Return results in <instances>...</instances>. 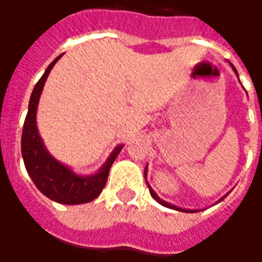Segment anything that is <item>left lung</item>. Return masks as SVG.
<instances>
[{"instance_id":"8db88e82","label":"left lung","mask_w":262,"mask_h":262,"mask_svg":"<svg viewBox=\"0 0 262 262\" xmlns=\"http://www.w3.org/2000/svg\"><path fill=\"white\" fill-rule=\"evenodd\" d=\"M229 64L231 66V69H233V71H234L237 75V70L234 69V66L231 64V63H229ZM237 77H238V75H237ZM146 177H147V165H146V168H144V178H146ZM147 187H148V191H150V195H151V196H153L154 199H156V201L160 203V205H163V206H165V208L174 209V210H180V212H185V213H195V212H199V210H201V209H184V208H180V206H176V205H172V203H170V202H165V201H163V199H161V198H160L157 193L154 192V189L150 187V184H148V182H147ZM226 196H227V193H226L225 196L220 198L219 202H222V201H223Z\"/></svg>"}]
</instances>
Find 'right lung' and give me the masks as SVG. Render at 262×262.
Segmentation results:
<instances>
[{
	"instance_id": "right-lung-1",
	"label": "right lung",
	"mask_w": 262,
	"mask_h": 262,
	"mask_svg": "<svg viewBox=\"0 0 262 262\" xmlns=\"http://www.w3.org/2000/svg\"><path fill=\"white\" fill-rule=\"evenodd\" d=\"M60 57L61 54L49 64L45 74L40 77V80L37 81L32 91L28 115L22 130L20 148H22V159L25 163L26 171L33 184L43 195H46L54 202L63 203V205H80V203L91 202L102 192L108 180L111 165L114 164L118 154L123 148V144L116 146L114 151L109 154L102 167L90 176L77 174L69 165L60 163L59 160L54 159L49 153L37 130L36 114L45 82Z\"/></svg>"
}]
</instances>
